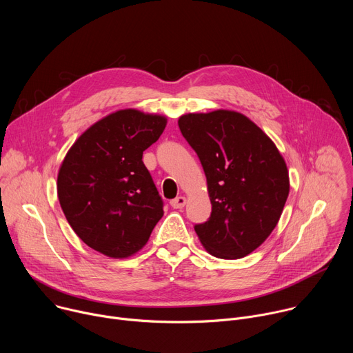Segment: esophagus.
I'll return each mask as SVG.
<instances>
[{"instance_id":"esophagus-1","label":"esophagus","mask_w":353,"mask_h":353,"mask_svg":"<svg viewBox=\"0 0 353 353\" xmlns=\"http://www.w3.org/2000/svg\"><path fill=\"white\" fill-rule=\"evenodd\" d=\"M185 203H187V199H185V196H177V198H174V199H172L170 201V207L172 208H174V210H180V208H183L184 205H185Z\"/></svg>"}]
</instances>
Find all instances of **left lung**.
I'll return each instance as SVG.
<instances>
[{
	"label": "left lung",
	"mask_w": 353,
	"mask_h": 353,
	"mask_svg": "<svg viewBox=\"0 0 353 353\" xmlns=\"http://www.w3.org/2000/svg\"><path fill=\"white\" fill-rule=\"evenodd\" d=\"M183 137L203 165L212 212L195 233L214 257L237 260L275 229L289 195V173L272 139L233 110L188 113Z\"/></svg>",
	"instance_id": "8db88e82"
}]
</instances>
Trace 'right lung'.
<instances>
[{
	"instance_id": "right-lung-1",
	"label": "right lung",
	"mask_w": 353,
	"mask_h": 353,
	"mask_svg": "<svg viewBox=\"0 0 353 353\" xmlns=\"http://www.w3.org/2000/svg\"><path fill=\"white\" fill-rule=\"evenodd\" d=\"M166 123L165 116L119 110L90 125L67 152L57 177L60 205L78 237L99 253L134 256L163 216L142 154Z\"/></svg>"
}]
</instances>
